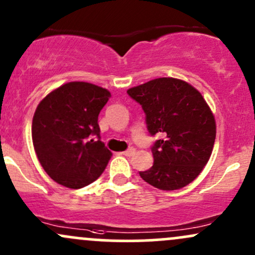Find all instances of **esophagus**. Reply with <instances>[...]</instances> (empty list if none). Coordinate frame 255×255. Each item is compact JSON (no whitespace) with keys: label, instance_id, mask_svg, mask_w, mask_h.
I'll list each match as a JSON object with an SVG mask.
<instances>
[{"label":"esophagus","instance_id":"34e87169","mask_svg":"<svg viewBox=\"0 0 255 255\" xmlns=\"http://www.w3.org/2000/svg\"><path fill=\"white\" fill-rule=\"evenodd\" d=\"M134 152H135V149H133V147H129V149H128V150L123 151L122 155H125V156H132Z\"/></svg>","mask_w":255,"mask_h":255}]
</instances>
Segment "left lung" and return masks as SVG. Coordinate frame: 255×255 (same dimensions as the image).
<instances>
[{"label":"left lung","instance_id":"obj_1","mask_svg":"<svg viewBox=\"0 0 255 255\" xmlns=\"http://www.w3.org/2000/svg\"><path fill=\"white\" fill-rule=\"evenodd\" d=\"M141 105L151 135L153 166L142 180L164 191L186 186L200 175L212 155L217 133L213 113L202 94L183 80L161 77L127 91Z\"/></svg>","mask_w":255,"mask_h":255}]
</instances>
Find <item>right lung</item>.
<instances>
[{
  "label": "right lung",
  "instance_id": "1",
  "mask_svg": "<svg viewBox=\"0 0 255 255\" xmlns=\"http://www.w3.org/2000/svg\"><path fill=\"white\" fill-rule=\"evenodd\" d=\"M110 97L99 86L69 82L38 104L32 119L33 147L47 174L60 185L81 189L108 166L113 152L100 140L98 116Z\"/></svg>",
  "mask_w": 255,
  "mask_h": 255
}]
</instances>
